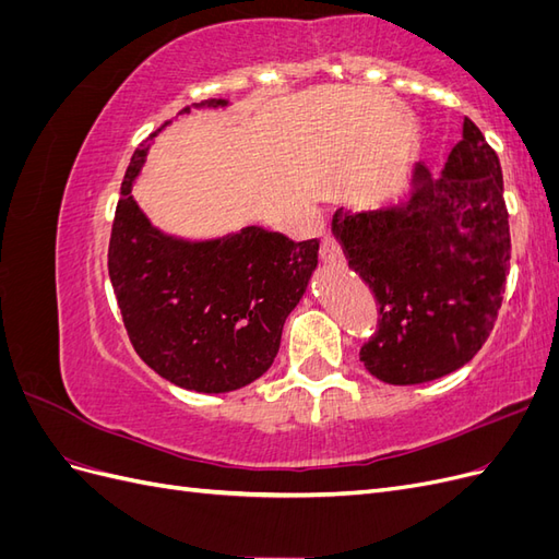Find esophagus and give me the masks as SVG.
I'll return each instance as SVG.
<instances>
[{
  "instance_id": "esophagus-1",
  "label": "esophagus",
  "mask_w": 559,
  "mask_h": 559,
  "mask_svg": "<svg viewBox=\"0 0 559 559\" xmlns=\"http://www.w3.org/2000/svg\"><path fill=\"white\" fill-rule=\"evenodd\" d=\"M321 261H324L326 265H343V261H345L343 247L333 238V235H326L324 242H321Z\"/></svg>"
}]
</instances>
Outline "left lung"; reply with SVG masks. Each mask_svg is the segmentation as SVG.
<instances>
[{
	"mask_svg": "<svg viewBox=\"0 0 559 559\" xmlns=\"http://www.w3.org/2000/svg\"><path fill=\"white\" fill-rule=\"evenodd\" d=\"M349 267L380 306L378 333L359 359L386 384H421L462 368L495 329L511 263L501 165L478 126L438 179L415 165L408 200L333 214Z\"/></svg>",
	"mask_w": 559,
	"mask_h": 559,
	"instance_id": "1",
	"label": "left lung"
}]
</instances>
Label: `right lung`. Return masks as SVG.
Instances as JSON below:
<instances>
[{
	"instance_id": "right-lung-1",
	"label": "right lung",
	"mask_w": 559,
	"mask_h": 559,
	"mask_svg": "<svg viewBox=\"0 0 559 559\" xmlns=\"http://www.w3.org/2000/svg\"><path fill=\"white\" fill-rule=\"evenodd\" d=\"M226 105L228 99H205L193 107ZM165 126L170 121L148 134L126 170L109 240V277L142 361L177 386L226 394L273 366L284 321L317 267L319 242H294L259 226L191 242L151 226L132 198V183Z\"/></svg>"
}]
</instances>
